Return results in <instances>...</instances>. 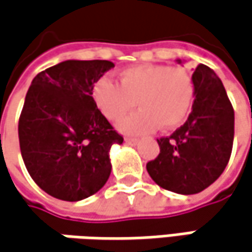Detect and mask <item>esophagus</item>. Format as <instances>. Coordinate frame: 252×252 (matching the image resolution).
<instances>
[{"instance_id": "obj_1", "label": "esophagus", "mask_w": 252, "mask_h": 252, "mask_svg": "<svg viewBox=\"0 0 252 252\" xmlns=\"http://www.w3.org/2000/svg\"><path fill=\"white\" fill-rule=\"evenodd\" d=\"M138 138H134V137H126V144H129V145H135V144H138Z\"/></svg>"}]
</instances>
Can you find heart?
<instances>
[{
    "mask_svg": "<svg viewBox=\"0 0 252 252\" xmlns=\"http://www.w3.org/2000/svg\"><path fill=\"white\" fill-rule=\"evenodd\" d=\"M96 108L108 120L117 121L138 105V111L118 123L126 134H147L181 126L194 101V82L188 72L168 65H134L121 71L120 85L107 77L93 87Z\"/></svg>",
    "mask_w": 252,
    "mask_h": 252,
    "instance_id": "obj_1",
    "label": "heart"
}]
</instances>
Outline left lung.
I'll list each match as a JSON object with an SVG mask.
<instances>
[{"instance_id": "left-lung-1", "label": "left lung", "mask_w": 252, "mask_h": 252, "mask_svg": "<svg viewBox=\"0 0 252 252\" xmlns=\"http://www.w3.org/2000/svg\"><path fill=\"white\" fill-rule=\"evenodd\" d=\"M177 63L183 64L181 60ZM192 82L188 120L172 135L157 140L159 154L147 164L156 184L183 195L201 192L222 174L234 141V110L221 80L200 64Z\"/></svg>"}]
</instances>
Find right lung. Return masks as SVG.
<instances>
[{"label":"right lung","instance_id":"1","mask_svg":"<svg viewBox=\"0 0 252 252\" xmlns=\"http://www.w3.org/2000/svg\"><path fill=\"white\" fill-rule=\"evenodd\" d=\"M112 67L105 60H67L31 82L18 124L20 148L31 178L54 198H88L110 178V150L124 140L91 93Z\"/></svg>","mask_w":252,"mask_h":252}]
</instances>
